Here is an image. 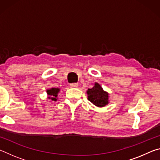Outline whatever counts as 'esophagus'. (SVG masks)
I'll return each mask as SVG.
<instances>
[{
    "label": "esophagus",
    "instance_id": "34e87169",
    "mask_svg": "<svg viewBox=\"0 0 160 160\" xmlns=\"http://www.w3.org/2000/svg\"><path fill=\"white\" fill-rule=\"evenodd\" d=\"M70 88H78V83H71V84H70Z\"/></svg>",
    "mask_w": 160,
    "mask_h": 160
}]
</instances>
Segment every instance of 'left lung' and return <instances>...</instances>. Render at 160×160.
<instances>
[{"mask_svg":"<svg viewBox=\"0 0 160 160\" xmlns=\"http://www.w3.org/2000/svg\"><path fill=\"white\" fill-rule=\"evenodd\" d=\"M88 99L98 107H103L109 104V94L103 90L99 83L95 82L92 88L87 91Z\"/></svg>","mask_w":160,"mask_h":160,"instance_id":"obj_1","label":"left lung"}]
</instances>
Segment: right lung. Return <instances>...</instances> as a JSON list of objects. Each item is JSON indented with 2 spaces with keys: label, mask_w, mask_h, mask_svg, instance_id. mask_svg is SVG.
<instances>
[{
  "label": "right lung",
  "mask_w": 160,
  "mask_h": 160,
  "mask_svg": "<svg viewBox=\"0 0 160 160\" xmlns=\"http://www.w3.org/2000/svg\"><path fill=\"white\" fill-rule=\"evenodd\" d=\"M59 92H60V89L59 88H51L47 90V94L48 95V98L51 99L52 101H56L57 100V96Z\"/></svg>",
  "instance_id": "obj_1"
}]
</instances>
